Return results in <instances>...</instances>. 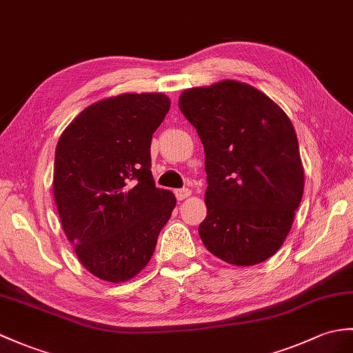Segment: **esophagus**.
<instances>
[{
	"mask_svg": "<svg viewBox=\"0 0 353 353\" xmlns=\"http://www.w3.org/2000/svg\"><path fill=\"white\" fill-rule=\"evenodd\" d=\"M174 194H176V199L182 201L191 195V190H188V188H180V190L174 191Z\"/></svg>",
	"mask_w": 353,
	"mask_h": 353,
	"instance_id": "1",
	"label": "esophagus"
}]
</instances>
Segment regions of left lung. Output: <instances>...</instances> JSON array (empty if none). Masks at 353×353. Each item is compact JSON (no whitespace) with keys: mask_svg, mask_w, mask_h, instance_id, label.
<instances>
[{"mask_svg":"<svg viewBox=\"0 0 353 353\" xmlns=\"http://www.w3.org/2000/svg\"><path fill=\"white\" fill-rule=\"evenodd\" d=\"M179 108L204 147L208 215L199 225L204 247L236 266L272 257L304 194L290 119L265 93L232 79L185 90Z\"/></svg>","mask_w":353,"mask_h":353,"instance_id":"left-lung-1","label":"left lung"}]
</instances>
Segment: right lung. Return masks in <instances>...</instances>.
Masks as SVG:
<instances>
[{"mask_svg": "<svg viewBox=\"0 0 353 353\" xmlns=\"http://www.w3.org/2000/svg\"><path fill=\"white\" fill-rule=\"evenodd\" d=\"M170 110L162 93L96 102L64 129L55 149L54 196L83 266L121 283L143 270L176 206L152 176L150 144Z\"/></svg>", "mask_w": 353, "mask_h": 353, "instance_id": "obj_1", "label": "right lung"}]
</instances>
